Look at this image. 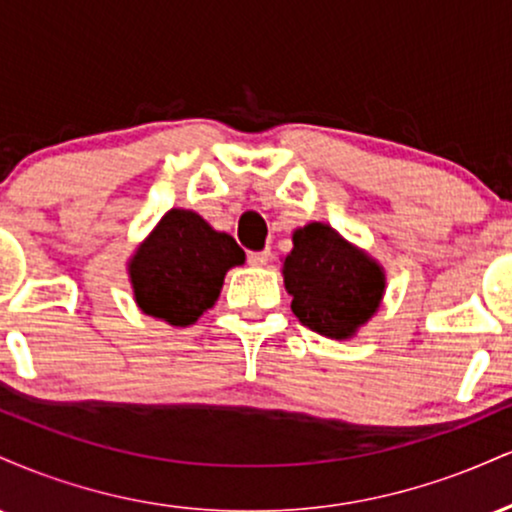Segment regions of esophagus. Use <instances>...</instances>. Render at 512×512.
I'll use <instances>...</instances> for the list:
<instances>
[{
	"label": "esophagus",
	"mask_w": 512,
	"mask_h": 512,
	"mask_svg": "<svg viewBox=\"0 0 512 512\" xmlns=\"http://www.w3.org/2000/svg\"><path fill=\"white\" fill-rule=\"evenodd\" d=\"M269 257H272V252H269V250L250 252V255H248V262L252 264V267H264V264L269 262Z\"/></svg>",
	"instance_id": "1"
}]
</instances>
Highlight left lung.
<instances>
[{"label": "left lung", "instance_id": "left-lung-1", "mask_svg": "<svg viewBox=\"0 0 512 512\" xmlns=\"http://www.w3.org/2000/svg\"><path fill=\"white\" fill-rule=\"evenodd\" d=\"M281 272L293 315L330 339L354 337L378 313L385 293L383 267L320 221L293 231Z\"/></svg>", "mask_w": 512, "mask_h": 512}]
</instances>
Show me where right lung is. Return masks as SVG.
I'll return each mask as SVG.
<instances>
[{
  "label": "right lung",
  "instance_id": "obj_1",
  "mask_svg": "<svg viewBox=\"0 0 512 512\" xmlns=\"http://www.w3.org/2000/svg\"><path fill=\"white\" fill-rule=\"evenodd\" d=\"M245 262L228 233L190 209H170L129 260L134 301L173 327L195 325L219 298L223 276Z\"/></svg>",
  "mask_w": 512,
  "mask_h": 512
}]
</instances>
